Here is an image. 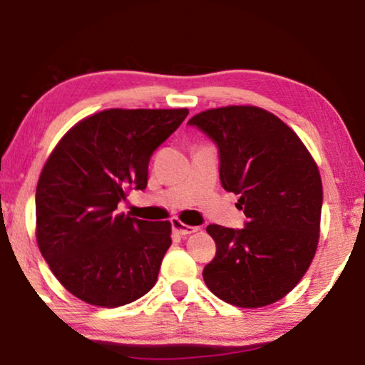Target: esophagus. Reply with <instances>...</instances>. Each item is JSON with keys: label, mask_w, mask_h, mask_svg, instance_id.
Segmentation results:
<instances>
[{"label": "esophagus", "mask_w": 365, "mask_h": 365, "mask_svg": "<svg viewBox=\"0 0 365 365\" xmlns=\"http://www.w3.org/2000/svg\"><path fill=\"white\" fill-rule=\"evenodd\" d=\"M172 229L177 234H180V236H190V234L197 232V230L200 227H197V225H187V224L180 222V220H177V219H173L172 220Z\"/></svg>", "instance_id": "obj_1"}]
</instances>
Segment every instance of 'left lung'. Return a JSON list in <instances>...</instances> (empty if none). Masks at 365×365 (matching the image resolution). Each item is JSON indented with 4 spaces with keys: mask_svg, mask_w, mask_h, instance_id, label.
Here are the masks:
<instances>
[{
    "mask_svg": "<svg viewBox=\"0 0 365 365\" xmlns=\"http://www.w3.org/2000/svg\"><path fill=\"white\" fill-rule=\"evenodd\" d=\"M188 124L214 141L220 183L246 215L244 229L207 227L217 244L204 267L207 288L230 305H271L315 256L324 202L315 161L293 129L255 106L209 109Z\"/></svg>",
    "mask_w": 365,
    "mask_h": 365,
    "instance_id": "1",
    "label": "left lung"
}]
</instances>
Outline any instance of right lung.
<instances>
[{
    "label": "right lung",
    "mask_w": 365,
    "mask_h": 365,
    "mask_svg": "<svg viewBox=\"0 0 365 365\" xmlns=\"http://www.w3.org/2000/svg\"><path fill=\"white\" fill-rule=\"evenodd\" d=\"M187 109H108L60 140L36 185V241L62 286L82 302L121 307L153 288L172 224L118 214L148 185L153 151Z\"/></svg>",
    "instance_id": "obj_1"
}]
</instances>
